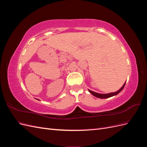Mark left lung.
Here are the masks:
<instances>
[{"instance_id": "left-lung-1", "label": "left lung", "mask_w": 147, "mask_h": 147, "mask_svg": "<svg viewBox=\"0 0 147 147\" xmlns=\"http://www.w3.org/2000/svg\"><path fill=\"white\" fill-rule=\"evenodd\" d=\"M125 84H126V82L124 83L123 85L122 86V87L119 89V90H118L116 92H110V93H108V94H100V93H98V92H96L94 91H91L90 90H88V91L90 92L91 94L92 95H93L94 96L97 97V98H100V99H106V98H109V97H112V96H116L117 95L118 93H119L120 92H121L123 89L124 88V86H125Z\"/></svg>"}]
</instances>
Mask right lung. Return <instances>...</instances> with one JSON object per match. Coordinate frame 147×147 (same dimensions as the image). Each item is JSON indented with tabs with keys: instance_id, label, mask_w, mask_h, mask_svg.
I'll return each mask as SVG.
<instances>
[{
	"instance_id": "obj_1",
	"label": "right lung",
	"mask_w": 147,
	"mask_h": 147,
	"mask_svg": "<svg viewBox=\"0 0 147 147\" xmlns=\"http://www.w3.org/2000/svg\"><path fill=\"white\" fill-rule=\"evenodd\" d=\"M37 99V100H39V99Z\"/></svg>"
}]
</instances>
